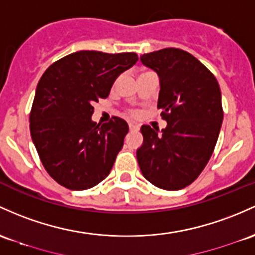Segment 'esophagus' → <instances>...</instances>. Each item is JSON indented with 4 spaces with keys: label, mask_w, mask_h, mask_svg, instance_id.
<instances>
[{
    "label": "esophagus",
    "mask_w": 255,
    "mask_h": 255,
    "mask_svg": "<svg viewBox=\"0 0 255 255\" xmlns=\"http://www.w3.org/2000/svg\"><path fill=\"white\" fill-rule=\"evenodd\" d=\"M139 128V126L136 125V123H129V129L130 130H135V129H138Z\"/></svg>",
    "instance_id": "esophagus-1"
}]
</instances>
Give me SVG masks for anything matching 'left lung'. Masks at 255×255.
<instances>
[{
  "mask_svg": "<svg viewBox=\"0 0 255 255\" xmlns=\"http://www.w3.org/2000/svg\"><path fill=\"white\" fill-rule=\"evenodd\" d=\"M140 61L159 78L157 108L167 127L158 130L141 126L139 167L159 189H184L205 169L217 144L224 116L219 85L200 60L183 49H159L142 54Z\"/></svg>",
  "mask_w": 255,
  "mask_h": 255,
  "instance_id": "left-lung-1",
  "label": "left lung"
}]
</instances>
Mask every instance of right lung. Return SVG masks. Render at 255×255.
<instances>
[{
    "label": "right lung",
    "instance_id": "right-lung-1",
    "mask_svg": "<svg viewBox=\"0 0 255 255\" xmlns=\"http://www.w3.org/2000/svg\"><path fill=\"white\" fill-rule=\"evenodd\" d=\"M138 61L135 53L80 50L42 75L30 114V132L48 174L70 190L104 180L128 133L125 120L92 121L93 104L108 98L116 78Z\"/></svg>",
    "mask_w": 255,
    "mask_h": 255
}]
</instances>
